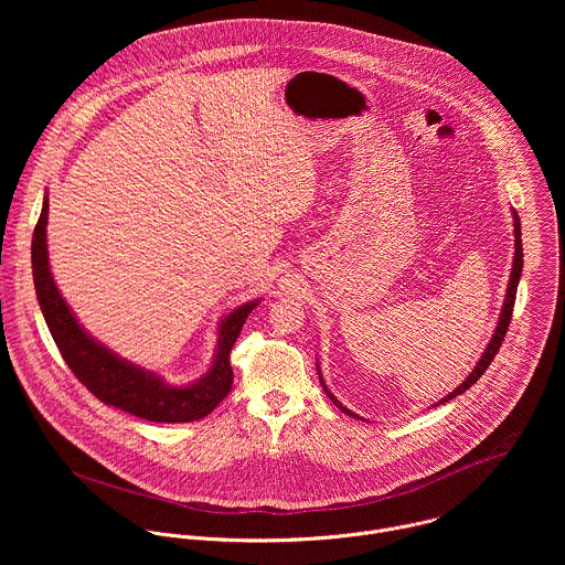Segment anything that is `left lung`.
<instances>
[{
    "instance_id": "1",
    "label": "left lung",
    "mask_w": 565,
    "mask_h": 565,
    "mask_svg": "<svg viewBox=\"0 0 565 565\" xmlns=\"http://www.w3.org/2000/svg\"><path fill=\"white\" fill-rule=\"evenodd\" d=\"M514 244H516V253H514V268H512V275H510V286H508V295H505V303H503V310H501V319H499L497 333H494V338H492L490 347L486 349V353H482V358H480V360H478V364L473 366V371L467 375V380H465L456 391H451L447 397H443V399H440V405H445L447 399H451V397H456V395L465 393L471 384H476V382L480 380V375L488 371V366H490V364H492V360L497 358V353H499V349H501V344H503V340H505V333H508V329H510V319H512V310H514V301H516V288H519L521 270H523L521 221H519V214H516V212H514ZM319 382H321V386H324L327 395H331L333 405H335L340 412H344V414H349V416H355V414H351L347 407H342V402H338V399L333 397V393L327 388V384H324V380H321V375H319Z\"/></svg>"
}]
</instances>
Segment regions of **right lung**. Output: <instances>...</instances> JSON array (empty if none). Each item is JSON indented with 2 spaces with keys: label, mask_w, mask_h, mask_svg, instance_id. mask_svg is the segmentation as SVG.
<instances>
[{
  "label": "right lung",
  "mask_w": 565,
  "mask_h": 565,
  "mask_svg": "<svg viewBox=\"0 0 565 565\" xmlns=\"http://www.w3.org/2000/svg\"><path fill=\"white\" fill-rule=\"evenodd\" d=\"M46 218L49 201L44 199L31 246L33 281L46 327L73 375L105 405L118 407L151 423H192L212 414L232 388L230 351L257 301L238 306L223 319L218 331V351L205 377L183 388L168 386L153 373L142 371L140 366H134L107 351L77 324L49 270Z\"/></svg>",
  "instance_id": "right-lung-1"
}]
</instances>
